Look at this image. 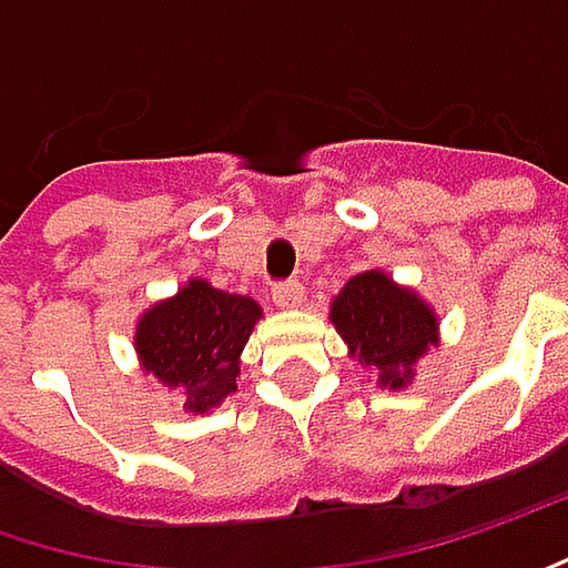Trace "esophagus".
<instances>
[{"mask_svg": "<svg viewBox=\"0 0 568 568\" xmlns=\"http://www.w3.org/2000/svg\"><path fill=\"white\" fill-rule=\"evenodd\" d=\"M271 301H274V306H281V310H294V306L304 304V284L301 281H281V284H274Z\"/></svg>", "mask_w": 568, "mask_h": 568, "instance_id": "34e87169", "label": "esophagus"}]
</instances>
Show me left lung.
Segmentation results:
<instances>
[{
	"label": "left lung",
	"mask_w": 568,
	"mask_h": 568,
	"mask_svg": "<svg viewBox=\"0 0 568 568\" xmlns=\"http://www.w3.org/2000/svg\"><path fill=\"white\" fill-rule=\"evenodd\" d=\"M333 323L378 385L404 387L410 365L436 343V316L410 291H400L382 271L355 274L333 304Z\"/></svg>",
	"instance_id": "obj_1"
}]
</instances>
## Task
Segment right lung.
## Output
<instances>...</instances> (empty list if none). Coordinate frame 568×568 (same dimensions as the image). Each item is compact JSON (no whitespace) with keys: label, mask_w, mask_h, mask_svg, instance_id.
Wrapping results in <instances>:
<instances>
[{"label":"right lung","mask_w":568,"mask_h":568,"mask_svg":"<svg viewBox=\"0 0 568 568\" xmlns=\"http://www.w3.org/2000/svg\"><path fill=\"white\" fill-rule=\"evenodd\" d=\"M258 316L255 301L193 281L174 301L148 310L139 323L135 345L144 372L178 387L186 410H210L235 390L239 352Z\"/></svg>","instance_id":"right-lung-1"}]
</instances>
